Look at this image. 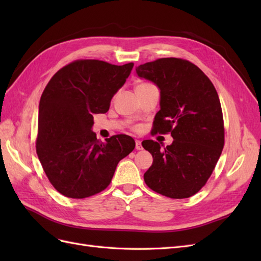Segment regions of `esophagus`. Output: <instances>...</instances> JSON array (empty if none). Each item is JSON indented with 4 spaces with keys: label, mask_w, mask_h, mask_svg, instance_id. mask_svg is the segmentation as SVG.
Listing matches in <instances>:
<instances>
[{
    "label": "esophagus",
    "mask_w": 261,
    "mask_h": 261,
    "mask_svg": "<svg viewBox=\"0 0 261 261\" xmlns=\"http://www.w3.org/2000/svg\"><path fill=\"white\" fill-rule=\"evenodd\" d=\"M135 144H136V149L137 150H141V149H143V146H141V143H140V140H136L135 141Z\"/></svg>",
    "instance_id": "obj_1"
}]
</instances>
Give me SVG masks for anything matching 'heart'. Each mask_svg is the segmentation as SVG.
I'll return each mask as SVG.
<instances>
[{
	"mask_svg": "<svg viewBox=\"0 0 261 261\" xmlns=\"http://www.w3.org/2000/svg\"><path fill=\"white\" fill-rule=\"evenodd\" d=\"M149 85H152V84H150V83H140V84H138V86L136 87V88H140V87H145V86H149Z\"/></svg>",
	"mask_w": 261,
	"mask_h": 261,
	"instance_id": "obj_1",
	"label": "heart"
}]
</instances>
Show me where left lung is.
<instances>
[{
    "mask_svg": "<svg viewBox=\"0 0 261 261\" xmlns=\"http://www.w3.org/2000/svg\"><path fill=\"white\" fill-rule=\"evenodd\" d=\"M136 72L160 88L161 109L152 135L171 134L174 139L163 150L156 141H143L153 158L145 183L170 198H188L206 185L224 146L218 92L202 70L184 59H158L139 65Z\"/></svg>",
    "mask_w": 261,
    "mask_h": 261,
    "instance_id": "8db88e82",
    "label": "left lung"
}]
</instances>
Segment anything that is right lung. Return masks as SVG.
I'll use <instances>...</instances> for the list:
<instances>
[{"label":"right lung","instance_id":"1","mask_svg":"<svg viewBox=\"0 0 261 261\" xmlns=\"http://www.w3.org/2000/svg\"><path fill=\"white\" fill-rule=\"evenodd\" d=\"M133 66L76 60L45 86L39 103L36 150L46 177L65 197L83 199L105 191L117 163L135 148L127 135L112 136L103 144L91 130L93 114L108 112Z\"/></svg>","mask_w":261,"mask_h":261}]
</instances>
